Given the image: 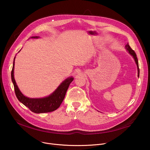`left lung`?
<instances>
[{
  "label": "left lung",
  "mask_w": 150,
  "mask_h": 150,
  "mask_svg": "<svg viewBox=\"0 0 150 150\" xmlns=\"http://www.w3.org/2000/svg\"><path fill=\"white\" fill-rule=\"evenodd\" d=\"M125 48H126V50H127V51L132 57V58H134V61L136 62V64L137 67V76L139 77L140 70H139V63H138V59H137V56H136V54L134 52V51L133 50H132V49L131 48L130 46L129 45L128 43L125 45Z\"/></svg>",
  "instance_id": "left-lung-1"
}]
</instances>
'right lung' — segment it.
I'll use <instances>...</instances> for the list:
<instances>
[{"instance_id": "add662e5", "label": "right lung", "mask_w": 150, "mask_h": 150, "mask_svg": "<svg viewBox=\"0 0 150 150\" xmlns=\"http://www.w3.org/2000/svg\"><path fill=\"white\" fill-rule=\"evenodd\" d=\"M39 38V37L38 36L31 37V38L33 39H38ZM15 58L16 57L14 58L11 75V80L14 85L16 96L18 100L23 105H24L26 107L29 108L30 111L36 114L50 112L57 109L62 103L63 100H64L65 97L66 93L68 89L69 86L74 80V78L72 76L66 78L65 80L63 81L59 84L57 89L49 96L43 98H36L27 97L21 92L14 79V69Z\"/></svg>"}]
</instances>
